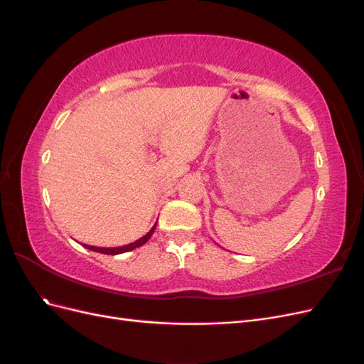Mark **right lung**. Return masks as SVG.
<instances>
[{"label": "right lung", "instance_id": "right-lung-1", "mask_svg": "<svg viewBox=\"0 0 364 364\" xmlns=\"http://www.w3.org/2000/svg\"><path fill=\"white\" fill-rule=\"evenodd\" d=\"M155 228H156V223H155V226H153L149 230V232L144 237H141L139 240L135 241V243H130V245H126V246H119V247H95V246L85 245V247L90 249V250H94V252H98V253H106V255H118V253L130 252V250H134V249H136V247H139L142 245H146L147 241L150 240V237L153 235V232H155Z\"/></svg>", "mask_w": 364, "mask_h": 364}]
</instances>
